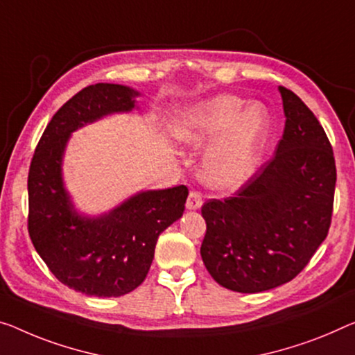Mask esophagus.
Returning a JSON list of instances; mask_svg holds the SVG:
<instances>
[{
    "label": "esophagus",
    "instance_id": "obj_1",
    "mask_svg": "<svg viewBox=\"0 0 355 355\" xmlns=\"http://www.w3.org/2000/svg\"><path fill=\"white\" fill-rule=\"evenodd\" d=\"M201 205H203V198H201V195L198 192H190L187 201H185V208L189 211H195L198 209Z\"/></svg>",
    "mask_w": 355,
    "mask_h": 355
}]
</instances>
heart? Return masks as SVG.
I'll return each mask as SVG.
<instances>
[{
	"mask_svg": "<svg viewBox=\"0 0 355 355\" xmlns=\"http://www.w3.org/2000/svg\"><path fill=\"white\" fill-rule=\"evenodd\" d=\"M271 136V116L261 103L220 94L190 107L174 127V138L189 147L209 146L201 178L212 189H236L257 171Z\"/></svg>",
	"mask_w": 355,
	"mask_h": 355,
	"instance_id": "b5f03b06",
	"label": "heart"
}]
</instances>
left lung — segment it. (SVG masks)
Wrapping results in <instances>:
<instances>
[{
  "label": "left lung",
  "mask_w": 355,
  "mask_h": 355,
  "mask_svg": "<svg viewBox=\"0 0 355 355\" xmlns=\"http://www.w3.org/2000/svg\"><path fill=\"white\" fill-rule=\"evenodd\" d=\"M286 127L266 162L233 196L201 208V259L217 284L257 293L292 281L329 233L336 166L322 125L279 87Z\"/></svg>",
  "instance_id": "obj_1"
}]
</instances>
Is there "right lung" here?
<instances>
[{"label": "right lung", "mask_w": 355, "mask_h": 355, "mask_svg": "<svg viewBox=\"0 0 355 355\" xmlns=\"http://www.w3.org/2000/svg\"><path fill=\"white\" fill-rule=\"evenodd\" d=\"M141 94L121 84L85 87L58 109L42 133L28 174V232L53 276L76 292L121 297L146 279L160 233L182 217L185 185L141 190L111 211L76 209L63 178V157L76 130L138 109Z\"/></svg>", "instance_id": "add662e5"}]
</instances>
